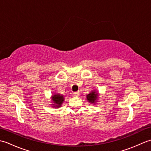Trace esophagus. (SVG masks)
I'll return each instance as SVG.
<instances>
[{"label":"esophagus","mask_w":151,"mask_h":151,"mask_svg":"<svg viewBox=\"0 0 151 151\" xmlns=\"http://www.w3.org/2000/svg\"><path fill=\"white\" fill-rule=\"evenodd\" d=\"M73 95L74 97H78V96H79V92H74Z\"/></svg>","instance_id":"34e87169"}]
</instances>
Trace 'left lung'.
<instances>
[{
    "label": "left lung",
    "mask_w": 151,
    "mask_h": 151,
    "mask_svg": "<svg viewBox=\"0 0 151 151\" xmlns=\"http://www.w3.org/2000/svg\"><path fill=\"white\" fill-rule=\"evenodd\" d=\"M99 93L97 90H95V89L92 90L89 94L86 95V99H87L88 102L94 105L97 104V102L99 101Z\"/></svg>",
    "instance_id": "obj_1"
}]
</instances>
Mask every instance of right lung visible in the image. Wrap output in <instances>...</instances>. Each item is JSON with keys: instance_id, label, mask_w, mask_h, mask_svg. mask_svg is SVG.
Listing matches in <instances>:
<instances>
[{"instance_id": "add662e5", "label": "right lung", "mask_w": 151, "mask_h": 151, "mask_svg": "<svg viewBox=\"0 0 151 151\" xmlns=\"http://www.w3.org/2000/svg\"><path fill=\"white\" fill-rule=\"evenodd\" d=\"M51 106L54 108H59L65 100V97L59 93H54L51 96Z\"/></svg>"}]
</instances>
